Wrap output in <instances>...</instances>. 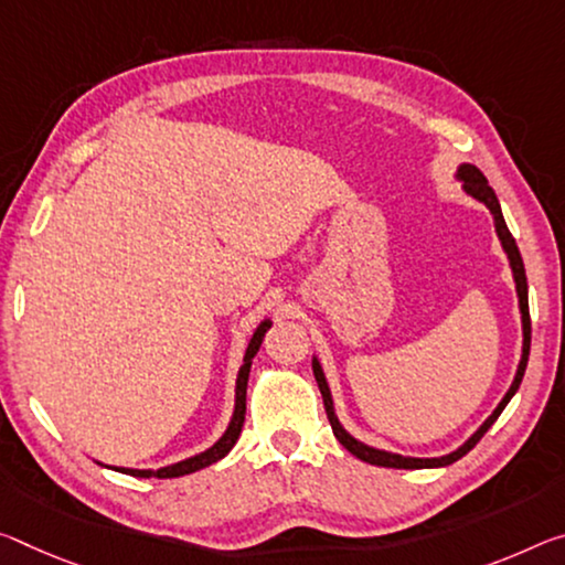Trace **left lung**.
<instances>
[{
  "mask_svg": "<svg viewBox=\"0 0 565 565\" xmlns=\"http://www.w3.org/2000/svg\"><path fill=\"white\" fill-rule=\"evenodd\" d=\"M458 178L462 191L470 195V199H476L478 203L486 205L492 216V223H495V234L500 238V246H503L505 256H508V264H510V271H513V281H515V294H518V309H521V324H523V352H521V362H518V370H515V377L513 384H510V390L505 392V397L498 402V407L492 409V415L482 423L476 433H472L468 440H465L458 450L440 455V458H409V455H397V452H387V450H380V447H372L362 440H356L354 435H349L344 425L339 423L337 417V409H334V399H331V390H329V382H327V374L321 370V362L319 356L315 354L311 356V370H315V377L317 384L321 390V397H324V407H327V417H329V425L334 429V437L339 443H342L349 452L354 455V458H360L370 465H380V468H395V470H423V468H447V465L458 462L462 455H468L472 447L480 443V437L488 433L490 425L495 423L500 417V412L505 409V405L513 395L521 387L523 382V374H525V366H527V354H531V315H527V279H525V266H523V258H521V250L515 246V238L510 236V231L505 226V218H503V211H500V203H498V195L492 188L488 185L486 175L480 173L476 166L470 163H460L458 166Z\"/></svg>",
  "mask_w": 565,
  "mask_h": 565,
  "instance_id": "1",
  "label": "left lung"
}]
</instances>
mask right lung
<instances>
[{"label":"right lung","instance_id":"add662e5","mask_svg":"<svg viewBox=\"0 0 565 565\" xmlns=\"http://www.w3.org/2000/svg\"><path fill=\"white\" fill-rule=\"evenodd\" d=\"M268 329H271V319H264L262 324L256 327L254 337H250V342L246 347V354H244V364H241L238 377H236L234 415H231V423L226 427V433H223L218 440L209 447V450L193 455V458H185L181 462L166 465V468H158V470H136V468H113V470L125 472V476H132V478H181V476H191V472L201 470V468H209V465L218 462L221 458H226V455L231 452V447H234L236 440H238L241 427H244V419H246V384H248L250 362H254V356L258 352V347H262ZM105 468H110V465H105Z\"/></svg>","mask_w":565,"mask_h":565}]
</instances>
